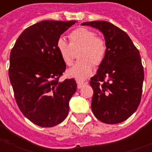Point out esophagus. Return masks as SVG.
<instances>
[{
  "instance_id": "1",
  "label": "esophagus",
  "mask_w": 152,
  "mask_h": 152,
  "mask_svg": "<svg viewBox=\"0 0 152 152\" xmlns=\"http://www.w3.org/2000/svg\"><path fill=\"white\" fill-rule=\"evenodd\" d=\"M87 83H84V82H80V81H77V88L78 89H81V87L86 85Z\"/></svg>"
}]
</instances>
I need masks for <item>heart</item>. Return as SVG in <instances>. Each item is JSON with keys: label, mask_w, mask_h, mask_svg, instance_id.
Instances as JSON below:
<instances>
[{"label": "heart", "mask_w": 152, "mask_h": 152, "mask_svg": "<svg viewBox=\"0 0 152 152\" xmlns=\"http://www.w3.org/2000/svg\"><path fill=\"white\" fill-rule=\"evenodd\" d=\"M70 44L60 37L56 42V49L63 62L67 66L72 64V50H78L79 61L67 71V76L77 80L87 79L93 72L94 66L103 62L107 53V45L97 33L86 28H79L69 34Z\"/></svg>", "instance_id": "obj_1"}]
</instances>
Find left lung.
<instances>
[{
    "label": "left lung",
    "mask_w": 152,
    "mask_h": 152,
    "mask_svg": "<svg viewBox=\"0 0 152 152\" xmlns=\"http://www.w3.org/2000/svg\"><path fill=\"white\" fill-rule=\"evenodd\" d=\"M81 25L99 30L107 45L105 58L89 82L94 89L93 113L106 124L123 122L134 114L141 101L144 71L139 51L127 33L109 22Z\"/></svg>",
    "instance_id": "left-lung-1"
}]
</instances>
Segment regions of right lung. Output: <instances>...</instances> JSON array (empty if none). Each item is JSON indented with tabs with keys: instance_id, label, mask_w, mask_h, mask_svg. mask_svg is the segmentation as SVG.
I'll use <instances>...</instances> for the list:
<instances>
[{
	"instance_id": "obj_1",
	"label": "right lung",
	"mask_w": 152,
	"mask_h": 152,
	"mask_svg": "<svg viewBox=\"0 0 152 152\" xmlns=\"http://www.w3.org/2000/svg\"><path fill=\"white\" fill-rule=\"evenodd\" d=\"M76 22H39L22 32L10 52L9 77L16 102L25 117L40 127L64 121L76 91L73 78L58 80L66 64L56 49L58 39Z\"/></svg>"
}]
</instances>
